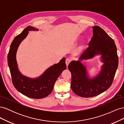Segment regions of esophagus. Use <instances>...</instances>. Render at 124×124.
Masks as SVG:
<instances>
[{
	"label": "esophagus",
	"mask_w": 124,
	"mask_h": 124,
	"mask_svg": "<svg viewBox=\"0 0 124 124\" xmlns=\"http://www.w3.org/2000/svg\"><path fill=\"white\" fill-rule=\"evenodd\" d=\"M70 62H71V59L70 58H66V64L67 67H68V66L69 65V63Z\"/></svg>",
	"instance_id": "1"
}]
</instances>
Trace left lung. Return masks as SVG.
<instances>
[{"label":"left lung","instance_id":"8db88e82","mask_svg":"<svg viewBox=\"0 0 124 124\" xmlns=\"http://www.w3.org/2000/svg\"><path fill=\"white\" fill-rule=\"evenodd\" d=\"M93 28V36L88 47L78 61H72L68 65L71 73V88L76 94L84 98L94 97L107 91L113 83L118 65L117 48L113 39L99 26ZM98 54L101 55L104 65L97 76L91 79L80 62Z\"/></svg>","mask_w":124,"mask_h":124}]
</instances>
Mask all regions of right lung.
Returning <instances> with one entry per match:
<instances>
[{"label":"right lung","mask_w":124,"mask_h":124,"mask_svg":"<svg viewBox=\"0 0 124 124\" xmlns=\"http://www.w3.org/2000/svg\"><path fill=\"white\" fill-rule=\"evenodd\" d=\"M31 26L26 27L15 37L11 43L8 54V63L14 86L22 94L33 99H42L52 93L55 82L62 71L66 69L65 58L48 68L39 77L31 78L22 74L18 70L16 54L20 44L27 37L28 31H38Z\"/></svg>","instance_id":"right-lung-1"}]
</instances>
